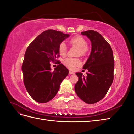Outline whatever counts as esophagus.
<instances>
[{
	"label": "esophagus",
	"instance_id": "esophagus-1",
	"mask_svg": "<svg viewBox=\"0 0 134 134\" xmlns=\"http://www.w3.org/2000/svg\"><path fill=\"white\" fill-rule=\"evenodd\" d=\"M75 74V72H72L71 71H69V75H74Z\"/></svg>",
	"mask_w": 134,
	"mask_h": 134
}]
</instances>
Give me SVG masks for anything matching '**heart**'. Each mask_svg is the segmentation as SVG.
Here are the masks:
<instances>
[{"instance_id":"heart-1","label":"heart","mask_w":134,"mask_h":134,"mask_svg":"<svg viewBox=\"0 0 134 134\" xmlns=\"http://www.w3.org/2000/svg\"><path fill=\"white\" fill-rule=\"evenodd\" d=\"M70 44L73 46L78 48V55H85L87 53L88 48L87 47V42L85 39L81 36H76L73 37L70 40ZM58 52L59 54L62 56H64L67 52V47L65 43L62 42L60 43L58 47ZM63 63L65 66L70 69H74L77 66L81 64V60L79 58H67L63 61Z\"/></svg>"}]
</instances>
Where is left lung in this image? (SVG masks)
<instances>
[{
    "mask_svg": "<svg viewBox=\"0 0 134 134\" xmlns=\"http://www.w3.org/2000/svg\"><path fill=\"white\" fill-rule=\"evenodd\" d=\"M91 42V52L83 68L85 77L76 73L79 81L75 85L76 94L88 104L96 103L105 97L114 80V59L110 45L101 34L93 30L82 32Z\"/></svg>",
    "mask_w": 134,
    "mask_h": 134,
    "instance_id": "1",
    "label": "left lung"
}]
</instances>
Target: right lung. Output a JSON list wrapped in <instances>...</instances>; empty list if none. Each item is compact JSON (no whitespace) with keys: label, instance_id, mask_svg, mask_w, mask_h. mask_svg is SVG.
<instances>
[{"label":"right lung","instance_id":"add662e5","mask_svg":"<svg viewBox=\"0 0 134 134\" xmlns=\"http://www.w3.org/2000/svg\"><path fill=\"white\" fill-rule=\"evenodd\" d=\"M70 36L47 30L33 40L25 51L21 67L24 83L29 95L38 102L46 103L53 99L68 75V69L60 62L51 71L50 62L57 61L60 43Z\"/></svg>","mask_w":134,"mask_h":134}]
</instances>
